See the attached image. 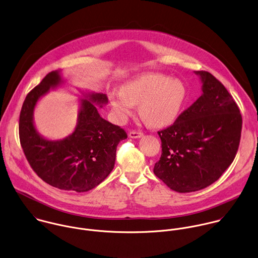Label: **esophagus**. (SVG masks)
Masks as SVG:
<instances>
[{"label":"esophagus","mask_w":258,"mask_h":258,"mask_svg":"<svg viewBox=\"0 0 258 258\" xmlns=\"http://www.w3.org/2000/svg\"><path fill=\"white\" fill-rule=\"evenodd\" d=\"M143 136H144V134L142 132H136V131L130 132V134H128V137L132 138V139H140Z\"/></svg>","instance_id":"esophagus-1"}]
</instances>
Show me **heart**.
<instances>
[{"mask_svg":"<svg viewBox=\"0 0 258 258\" xmlns=\"http://www.w3.org/2000/svg\"><path fill=\"white\" fill-rule=\"evenodd\" d=\"M187 96L183 82L160 74H144L126 82L121 92H111L109 103L115 118L123 122L139 104L143 120L154 127L167 125L178 116Z\"/></svg>","mask_w":258,"mask_h":258,"instance_id":"obj_1","label":"heart"}]
</instances>
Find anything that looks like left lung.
<instances>
[{"mask_svg":"<svg viewBox=\"0 0 258 258\" xmlns=\"http://www.w3.org/2000/svg\"><path fill=\"white\" fill-rule=\"evenodd\" d=\"M195 73L203 95L157 133L161 156L154 172L181 194L206 188L222 175L237 153L242 126L239 108L225 87L208 72Z\"/></svg>","mask_w":258,"mask_h":258,"instance_id":"8db88e82","label":"left lung"}]
</instances>
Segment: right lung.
<instances>
[{
    "instance_id": "right-lung-1",
    "label": "right lung",
    "mask_w": 258,
    "mask_h": 258,
    "mask_svg": "<svg viewBox=\"0 0 258 258\" xmlns=\"http://www.w3.org/2000/svg\"><path fill=\"white\" fill-rule=\"evenodd\" d=\"M63 84L59 71H52L28 94L20 113V142L30 165L45 182L59 189L85 192L110 173L116 147L127 136L99 113L97 105L107 103L106 95L82 91L75 131L56 141L40 135L34 124L37 103Z\"/></svg>"
}]
</instances>
